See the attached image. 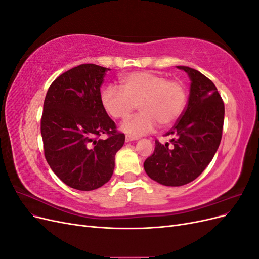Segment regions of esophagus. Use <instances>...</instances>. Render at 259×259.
Returning <instances> with one entry per match:
<instances>
[{
  "label": "esophagus",
  "instance_id": "obj_1",
  "mask_svg": "<svg viewBox=\"0 0 259 259\" xmlns=\"http://www.w3.org/2000/svg\"><path fill=\"white\" fill-rule=\"evenodd\" d=\"M137 139H138L137 137H133V136H130V135H126V136H125V142H126V143L134 142V140H137Z\"/></svg>",
  "mask_w": 259,
  "mask_h": 259
}]
</instances>
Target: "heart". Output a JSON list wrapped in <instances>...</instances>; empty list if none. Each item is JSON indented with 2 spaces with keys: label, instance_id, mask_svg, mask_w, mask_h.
Segmentation results:
<instances>
[{
  "label": "heart",
  "instance_id": "1",
  "mask_svg": "<svg viewBox=\"0 0 259 259\" xmlns=\"http://www.w3.org/2000/svg\"><path fill=\"white\" fill-rule=\"evenodd\" d=\"M121 88L107 86L100 95L101 105L114 120H126L139 105L140 114L125 122L121 130L138 137L152 132L158 123L163 127L173 125L182 116L187 103L183 82L167 80L150 71H136L121 77Z\"/></svg>",
  "mask_w": 259,
  "mask_h": 259
}]
</instances>
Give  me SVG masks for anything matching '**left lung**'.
<instances>
[{"instance_id": "left-lung-1", "label": "left lung", "mask_w": 259, "mask_h": 259, "mask_svg": "<svg viewBox=\"0 0 259 259\" xmlns=\"http://www.w3.org/2000/svg\"><path fill=\"white\" fill-rule=\"evenodd\" d=\"M190 79L188 105L166 135L170 143L155 142L153 154L144 163L147 175L164 186L191 183L213 160L222 140L225 106L214 83L200 71L177 66Z\"/></svg>"}]
</instances>
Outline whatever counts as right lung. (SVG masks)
Wrapping results in <instances>:
<instances>
[{
    "label": "right lung",
    "mask_w": 259,
    "mask_h": 259,
    "mask_svg": "<svg viewBox=\"0 0 259 259\" xmlns=\"http://www.w3.org/2000/svg\"><path fill=\"white\" fill-rule=\"evenodd\" d=\"M109 69L84 64L59 75L46 93L41 120L44 154L67 186L91 191L110 180L125 142L104 110L100 86ZM107 134V140L97 137Z\"/></svg>",
    "instance_id": "add662e5"
}]
</instances>
